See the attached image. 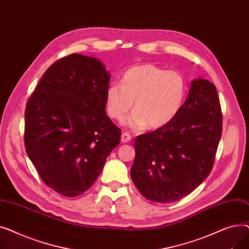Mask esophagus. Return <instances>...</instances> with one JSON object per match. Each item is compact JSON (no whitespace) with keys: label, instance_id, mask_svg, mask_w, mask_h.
<instances>
[{"label":"esophagus","instance_id":"34e87169","mask_svg":"<svg viewBox=\"0 0 249 249\" xmlns=\"http://www.w3.org/2000/svg\"><path fill=\"white\" fill-rule=\"evenodd\" d=\"M131 139H132V136L130 135L129 133H127V132H124L121 135V142L122 143H128V142L131 141Z\"/></svg>","mask_w":249,"mask_h":249}]
</instances>
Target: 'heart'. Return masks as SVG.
<instances>
[{
  "mask_svg": "<svg viewBox=\"0 0 249 249\" xmlns=\"http://www.w3.org/2000/svg\"><path fill=\"white\" fill-rule=\"evenodd\" d=\"M186 94V81L179 72L166 71L153 64L136 65L125 71L121 84L107 89L106 110L112 119L122 122L134 100L135 111L128 118V126L133 130L147 125L160 129L178 116Z\"/></svg>",
  "mask_w": 249,
  "mask_h": 249,
  "instance_id": "obj_1",
  "label": "heart"
}]
</instances>
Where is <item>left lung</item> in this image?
I'll use <instances>...</instances> for the list:
<instances>
[{
  "instance_id": "obj_1",
  "label": "left lung",
  "mask_w": 249,
  "mask_h": 249,
  "mask_svg": "<svg viewBox=\"0 0 249 249\" xmlns=\"http://www.w3.org/2000/svg\"><path fill=\"white\" fill-rule=\"evenodd\" d=\"M222 135V112L216 87L194 80L175 119L135 139L131 178L152 202L178 201L211 173Z\"/></svg>"
}]
</instances>
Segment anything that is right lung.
<instances>
[{"mask_svg":"<svg viewBox=\"0 0 249 249\" xmlns=\"http://www.w3.org/2000/svg\"><path fill=\"white\" fill-rule=\"evenodd\" d=\"M110 73L97 58L73 53L52 63L25 110V148L44 184L82 195L100 176L121 130L106 114Z\"/></svg>","mask_w":249,"mask_h":249,"instance_id":"1","label":"right lung"}]
</instances>
